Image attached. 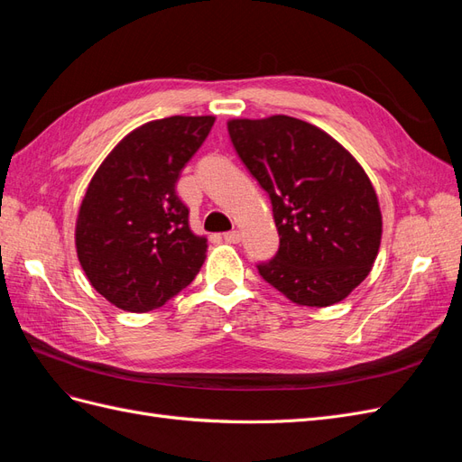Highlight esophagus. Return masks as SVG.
Instances as JSON below:
<instances>
[{
	"label": "esophagus",
	"instance_id": "34e87169",
	"mask_svg": "<svg viewBox=\"0 0 462 462\" xmlns=\"http://www.w3.org/2000/svg\"><path fill=\"white\" fill-rule=\"evenodd\" d=\"M223 239H226L227 243H233V245L241 243V231L239 229H231V231H227L226 235H223Z\"/></svg>",
	"mask_w": 462,
	"mask_h": 462
}]
</instances>
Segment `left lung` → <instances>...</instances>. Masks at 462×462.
I'll use <instances>...</instances> for the list:
<instances>
[{
    "label": "left lung",
    "instance_id": "1",
    "mask_svg": "<svg viewBox=\"0 0 462 462\" xmlns=\"http://www.w3.org/2000/svg\"><path fill=\"white\" fill-rule=\"evenodd\" d=\"M248 171L270 194L279 250L258 272L299 306L351 295L382 243L377 194L362 165L333 136L289 116L229 119Z\"/></svg>",
    "mask_w": 462,
    "mask_h": 462
}]
</instances>
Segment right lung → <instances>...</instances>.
Listing matches in <instances>:
<instances>
[{"mask_svg": "<svg viewBox=\"0 0 462 462\" xmlns=\"http://www.w3.org/2000/svg\"><path fill=\"white\" fill-rule=\"evenodd\" d=\"M214 121L173 116L144 123L94 173L77 216L75 246L90 285L117 309H160L200 272L208 239L190 231L175 185Z\"/></svg>", "mask_w": 462, "mask_h": 462, "instance_id": "right-lung-1", "label": "right lung"}]
</instances>
